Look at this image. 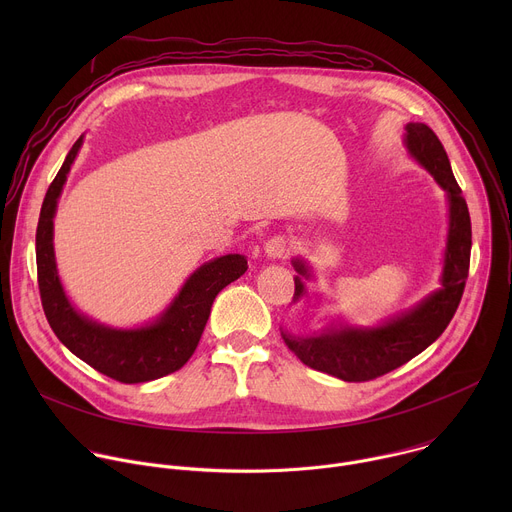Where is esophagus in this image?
<instances>
[{
    "label": "esophagus",
    "instance_id": "34e87169",
    "mask_svg": "<svg viewBox=\"0 0 512 512\" xmlns=\"http://www.w3.org/2000/svg\"><path fill=\"white\" fill-rule=\"evenodd\" d=\"M265 253L271 259H285L289 255V241L285 235H273L265 241Z\"/></svg>",
    "mask_w": 512,
    "mask_h": 512
}]
</instances>
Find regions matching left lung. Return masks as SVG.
<instances>
[{
    "instance_id": "1",
    "label": "left lung",
    "mask_w": 512,
    "mask_h": 512,
    "mask_svg": "<svg viewBox=\"0 0 512 512\" xmlns=\"http://www.w3.org/2000/svg\"><path fill=\"white\" fill-rule=\"evenodd\" d=\"M405 131L409 154L448 194L450 229L440 279L442 287L409 312L381 326L358 328L340 324V328L328 326L324 332L310 336L281 332L287 348L310 369L328 373L346 383L373 381L387 375L440 338L458 310L468 279L472 249L470 212L454 178L448 154L442 141L425 123H407ZM294 267L298 271L294 279V302H298L306 294L304 279H310L312 271L302 259H294Z\"/></svg>"
}]
</instances>
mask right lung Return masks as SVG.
Returning a JSON list of instances; mask_svg holds the SVG:
<instances>
[{
  "label": "right lung",
  "mask_w": 512,
  "mask_h": 512,
  "mask_svg": "<svg viewBox=\"0 0 512 512\" xmlns=\"http://www.w3.org/2000/svg\"><path fill=\"white\" fill-rule=\"evenodd\" d=\"M83 135L72 145L62 168L48 186L36 229L38 287L46 320L58 340L91 367L119 383H148L182 369L194 354L218 291L247 271L243 255H223L198 267L174 302L152 324L117 330L75 310L64 294L54 259V214L58 196Z\"/></svg>",
  "instance_id": "obj_1"
}]
</instances>
